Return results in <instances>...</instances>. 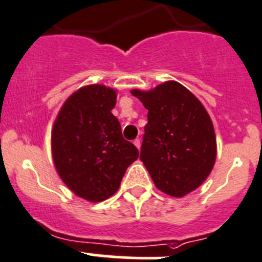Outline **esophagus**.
Listing matches in <instances>:
<instances>
[{
    "mask_svg": "<svg viewBox=\"0 0 262 262\" xmlns=\"http://www.w3.org/2000/svg\"><path fill=\"white\" fill-rule=\"evenodd\" d=\"M134 144H135V146H136L137 149L140 150V146H141V141H140V139H136V140H135Z\"/></svg>",
    "mask_w": 262,
    "mask_h": 262,
    "instance_id": "esophagus-1",
    "label": "esophagus"
}]
</instances>
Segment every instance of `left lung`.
Segmentation results:
<instances>
[{
    "label": "left lung",
    "instance_id": "obj_1",
    "mask_svg": "<svg viewBox=\"0 0 262 262\" xmlns=\"http://www.w3.org/2000/svg\"><path fill=\"white\" fill-rule=\"evenodd\" d=\"M131 94L147 110L140 159L154 185L173 198L200 187L216 159L215 131L205 107L173 80Z\"/></svg>",
    "mask_w": 262,
    "mask_h": 262
}]
</instances>
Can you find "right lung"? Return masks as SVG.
I'll return each instance as SVG.
<instances>
[{"instance_id":"add662e5","label":"right lung","mask_w":262,"mask_h":262,"mask_svg":"<svg viewBox=\"0 0 262 262\" xmlns=\"http://www.w3.org/2000/svg\"><path fill=\"white\" fill-rule=\"evenodd\" d=\"M117 92L102 84L72 93L52 127V158L59 178L76 196L100 203L117 192L139 150L126 141L112 115Z\"/></svg>"}]
</instances>
